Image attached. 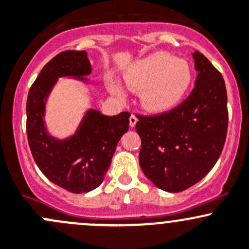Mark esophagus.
I'll use <instances>...</instances> for the list:
<instances>
[{
    "label": "esophagus",
    "mask_w": 249,
    "mask_h": 249,
    "mask_svg": "<svg viewBox=\"0 0 249 249\" xmlns=\"http://www.w3.org/2000/svg\"><path fill=\"white\" fill-rule=\"evenodd\" d=\"M137 121H138V117L135 116L134 114L130 115V117H129V125H130V127H134L135 124H137Z\"/></svg>",
    "instance_id": "34e87169"
}]
</instances>
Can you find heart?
Returning a JSON list of instances; mask_svg holds the SVG:
<instances>
[{"mask_svg": "<svg viewBox=\"0 0 249 249\" xmlns=\"http://www.w3.org/2000/svg\"><path fill=\"white\" fill-rule=\"evenodd\" d=\"M193 80L191 65L166 53H156L135 63L125 73V81L140 92L142 106L160 112L178 104L188 92ZM119 91L116 86H112Z\"/></svg>", "mask_w": 249, "mask_h": 249, "instance_id": "obj_1", "label": "heart"}]
</instances>
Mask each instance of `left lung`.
<instances>
[{
  "mask_svg": "<svg viewBox=\"0 0 249 249\" xmlns=\"http://www.w3.org/2000/svg\"><path fill=\"white\" fill-rule=\"evenodd\" d=\"M193 58L198 76L189 96L169 111L138 114L135 124L142 139L139 162L143 174L171 193L205 178L218 160L227 138L224 79L199 51Z\"/></svg>",
  "mask_w": 249,
  "mask_h": 249,
  "instance_id": "8db88e82",
  "label": "left lung"
}]
</instances>
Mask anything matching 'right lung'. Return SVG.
I'll list each match as a JSON object with an SVG mask.
<instances>
[{
  "instance_id": "1",
  "label": "right lung",
  "mask_w": 249,
  "mask_h": 249,
  "mask_svg": "<svg viewBox=\"0 0 249 249\" xmlns=\"http://www.w3.org/2000/svg\"><path fill=\"white\" fill-rule=\"evenodd\" d=\"M91 73L86 51L66 50L51 58L31 86L26 103V132L30 150L38 168L61 188L86 193L103 181L119 140L128 130L130 114L106 116L89 110L75 135L56 140L45 132L44 102L60 76H83Z\"/></svg>"
}]
</instances>
